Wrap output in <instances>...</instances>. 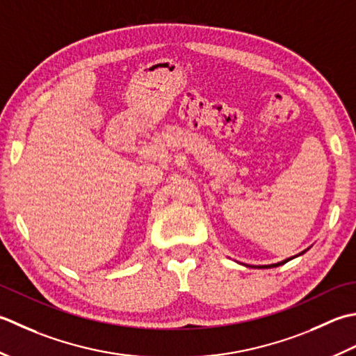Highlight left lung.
Returning <instances> with one entry per match:
<instances>
[{"label": "left lung", "instance_id": "obj_1", "mask_svg": "<svg viewBox=\"0 0 356 356\" xmlns=\"http://www.w3.org/2000/svg\"><path fill=\"white\" fill-rule=\"evenodd\" d=\"M306 252V250H304ZM304 252H301V253H304ZM289 259H292V258H289ZM289 259H284V261H281V263H277V264H269V266H259V269H270V267H278V266H281V264H284V263H287Z\"/></svg>", "mask_w": 356, "mask_h": 356}]
</instances>
